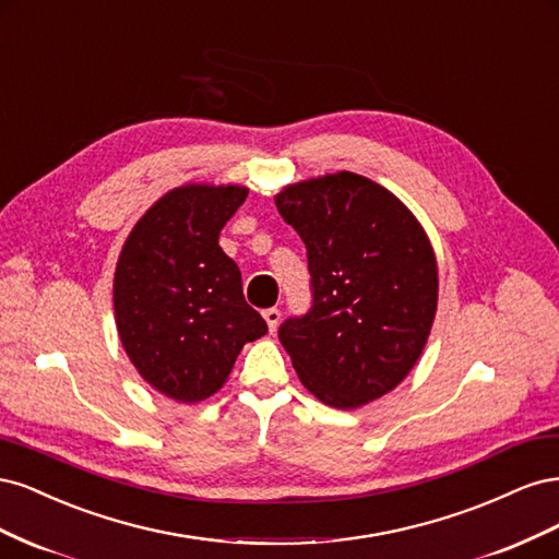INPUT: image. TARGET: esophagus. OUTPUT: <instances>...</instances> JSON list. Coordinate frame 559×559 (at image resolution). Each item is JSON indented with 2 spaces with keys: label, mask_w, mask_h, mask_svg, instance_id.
<instances>
[{
  "label": "esophagus",
  "mask_w": 559,
  "mask_h": 559,
  "mask_svg": "<svg viewBox=\"0 0 559 559\" xmlns=\"http://www.w3.org/2000/svg\"><path fill=\"white\" fill-rule=\"evenodd\" d=\"M263 319H265V324H267L270 333H273V331L277 329V324H280L282 312H280L277 308H267V310H263Z\"/></svg>",
  "instance_id": "1"
}]
</instances>
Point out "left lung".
<instances>
[{
    "label": "left lung",
    "mask_w": 559,
    "mask_h": 559,
    "mask_svg": "<svg viewBox=\"0 0 559 559\" xmlns=\"http://www.w3.org/2000/svg\"><path fill=\"white\" fill-rule=\"evenodd\" d=\"M275 205L308 247L314 296L280 343L310 394L361 408L396 389L427 345L438 306L429 235L392 191L347 170L284 186Z\"/></svg>",
    "instance_id": "1"
}]
</instances>
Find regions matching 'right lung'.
I'll use <instances>...</instances> for the list:
<instances>
[{
  "label": "right lung",
  "mask_w": 559,
  "mask_h": 559,
  "mask_svg": "<svg viewBox=\"0 0 559 559\" xmlns=\"http://www.w3.org/2000/svg\"><path fill=\"white\" fill-rule=\"evenodd\" d=\"M247 193L240 183L177 186L142 214L118 253V337L138 373L179 403L216 394L242 347L267 333L247 306L238 263L218 247Z\"/></svg>",
  "instance_id": "right-lung-1"
}]
</instances>
